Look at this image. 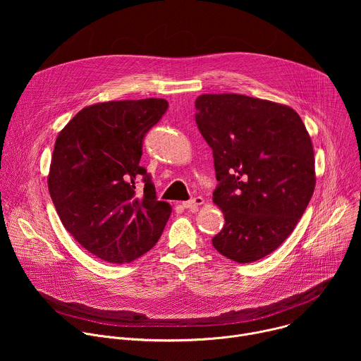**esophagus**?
<instances>
[{
  "instance_id": "obj_1",
  "label": "esophagus",
  "mask_w": 361,
  "mask_h": 361,
  "mask_svg": "<svg viewBox=\"0 0 361 361\" xmlns=\"http://www.w3.org/2000/svg\"><path fill=\"white\" fill-rule=\"evenodd\" d=\"M202 202H204V198L198 195V197H194V198H191V200H188V201H184V202H183V207L187 209V210L195 212Z\"/></svg>"
}]
</instances>
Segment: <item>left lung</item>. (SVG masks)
I'll use <instances>...</instances> for the list:
<instances>
[{
	"instance_id": "8db88e82",
	"label": "left lung",
	"mask_w": 361,
	"mask_h": 361,
	"mask_svg": "<svg viewBox=\"0 0 361 361\" xmlns=\"http://www.w3.org/2000/svg\"><path fill=\"white\" fill-rule=\"evenodd\" d=\"M195 110L213 149V201L226 220L213 245L235 263L260 260L293 233L312 200V138L293 109L269 99L202 94Z\"/></svg>"
}]
</instances>
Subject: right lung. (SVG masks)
<instances>
[{
    "mask_svg": "<svg viewBox=\"0 0 361 361\" xmlns=\"http://www.w3.org/2000/svg\"><path fill=\"white\" fill-rule=\"evenodd\" d=\"M167 109L163 98L98 102L77 113L56 140L51 200L66 230L107 263H131L151 250L171 214L140 166L142 140ZM140 178L142 195L135 191Z\"/></svg>",
    "mask_w": 361,
    "mask_h": 361,
    "instance_id": "obj_1",
    "label": "right lung"
}]
</instances>
